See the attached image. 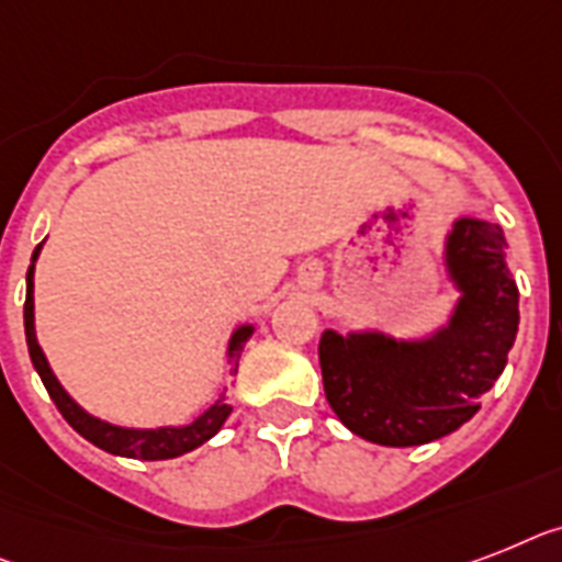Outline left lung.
<instances>
[{
    "label": "left lung",
    "instance_id": "obj_1",
    "mask_svg": "<svg viewBox=\"0 0 562 562\" xmlns=\"http://www.w3.org/2000/svg\"><path fill=\"white\" fill-rule=\"evenodd\" d=\"M497 224L457 215L445 229V281L457 292L445 324L422 336L382 327L322 333L324 393L347 430L387 448L428 445L480 411L508 364L520 292Z\"/></svg>",
    "mask_w": 562,
    "mask_h": 562
}]
</instances>
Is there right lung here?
<instances>
[{
    "label": "right lung",
    "instance_id": "1",
    "mask_svg": "<svg viewBox=\"0 0 562 562\" xmlns=\"http://www.w3.org/2000/svg\"><path fill=\"white\" fill-rule=\"evenodd\" d=\"M45 244V240H42ZM42 244L31 255V267H27L25 276V341L27 353L34 361L36 373H40L42 384L48 396L54 398V405L59 407V414L65 416V422L71 425L80 437H86L88 442L103 448V451L114 453V457H128V459H175L183 457V453L201 448L203 442L215 437L217 430L224 428V422L232 414V396L229 384L221 387L215 405H209L201 416H194L187 425H157V428H125V425H114L109 419H100V416L88 414L86 407L65 391L63 382L57 379V373L50 370L48 356L40 347V338H36V324H34V272H36V258L42 252ZM255 333L252 322L238 324L232 330L229 341H226V364H229V375L238 373V361L244 347H247L249 336Z\"/></svg>",
    "mask_w": 562,
    "mask_h": 562
}]
</instances>
